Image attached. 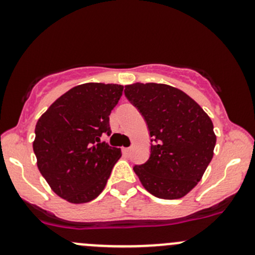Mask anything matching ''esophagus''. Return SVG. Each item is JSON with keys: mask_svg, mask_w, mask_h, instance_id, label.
Instances as JSON below:
<instances>
[{"mask_svg": "<svg viewBox=\"0 0 255 255\" xmlns=\"http://www.w3.org/2000/svg\"><path fill=\"white\" fill-rule=\"evenodd\" d=\"M130 150H132V148H123V153L125 154H129Z\"/></svg>", "mask_w": 255, "mask_h": 255, "instance_id": "1", "label": "esophagus"}]
</instances>
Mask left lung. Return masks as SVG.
Here are the masks:
<instances>
[{
    "label": "left lung",
    "mask_w": 255,
    "mask_h": 255,
    "mask_svg": "<svg viewBox=\"0 0 255 255\" xmlns=\"http://www.w3.org/2000/svg\"><path fill=\"white\" fill-rule=\"evenodd\" d=\"M125 95L142 113L151 138L148 161L133 170L155 197L181 199L212 160V121L189 95L169 85L135 82L126 86Z\"/></svg>",
    "instance_id": "left-lung-1"
}]
</instances>
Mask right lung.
I'll list each match as a JSON object with an SVG mask.
<instances>
[{
  "label": "right lung",
  "mask_w": 255,
  "mask_h": 255,
  "mask_svg": "<svg viewBox=\"0 0 255 255\" xmlns=\"http://www.w3.org/2000/svg\"><path fill=\"white\" fill-rule=\"evenodd\" d=\"M122 85L87 82L61 95L35 125L33 150L50 189L70 204L96 199L105 189L120 148L101 142L111 134L110 115Z\"/></svg>",
  "instance_id": "right-lung-1"
}]
</instances>
